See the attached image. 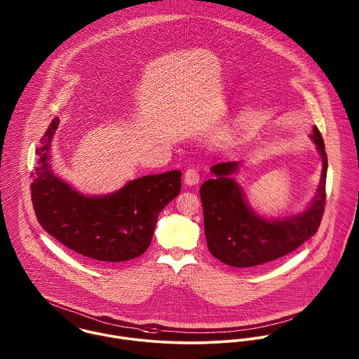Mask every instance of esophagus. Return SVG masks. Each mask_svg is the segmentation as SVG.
I'll return each instance as SVG.
<instances>
[{
    "mask_svg": "<svg viewBox=\"0 0 359 359\" xmlns=\"http://www.w3.org/2000/svg\"><path fill=\"white\" fill-rule=\"evenodd\" d=\"M184 178H185V184L189 187L198 185L201 182V174L196 168H188L184 174Z\"/></svg>",
    "mask_w": 359,
    "mask_h": 359,
    "instance_id": "obj_1",
    "label": "esophagus"
}]
</instances>
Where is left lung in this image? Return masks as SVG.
<instances>
[{"mask_svg":"<svg viewBox=\"0 0 359 359\" xmlns=\"http://www.w3.org/2000/svg\"><path fill=\"white\" fill-rule=\"evenodd\" d=\"M312 140L323 163L318 195L303 214L283 221L262 219L246 205L239 185L229 178L236 161L211 167L215 180H207L201 187V201L205 241L212 256L236 268L257 266L294 252L316 233L326 205L327 156L318 127L312 130Z\"/></svg>","mask_w":359,"mask_h":359,"instance_id":"left-lung-1","label":"left lung"}]
</instances>
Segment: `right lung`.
<instances>
[{"mask_svg": "<svg viewBox=\"0 0 359 359\" xmlns=\"http://www.w3.org/2000/svg\"><path fill=\"white\" fill-rule=\"evenodd\" d=\"M53 118L37 148L32 171V202L40 225L63 246L100 264L128 261L144 255L160 211L181 191V171H167L128 182L118 192L86 198L52 174Z\"/></svg>", "mask_w": 359, "mask_h": 359, "instance_id": "add662e5", "label": "right lung"}]
</instances>
